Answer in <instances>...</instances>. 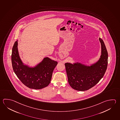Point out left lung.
<instances>
[{"instance_id": "obj_1", "label": "left lung", "mask_w": 120, "mask_h": 120, "mask_svg": "<svg viewBox=\"0 0 120 120\" xmlns=\"http://www.w3.org/2000/svg\"><path fill=\"white\" fill-rule=\"evenodd\" d=\"M101 53L99 59L90 66L77 62L65 64L69 84L76 90H88L95 86L104 76L108 64V52L104 41L99 38Z\"/></svg>"}]
</instances>
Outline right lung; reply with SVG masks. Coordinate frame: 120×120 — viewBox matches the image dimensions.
I'll return each instance as SVG.
<instances>
[{
    "mask_svg": "<svg viewBox=\"0 0 120 120\" xmlns=\"http://www.w3.org/2000/svg\"><path fill=\"white\" fill-rule=\"evenodd\" d=\"M11 61L13 70L21 82L30 89L39 90L49 84L53 71L58 62L46 57L34 68L24 65L21 60L18 50V40L12 48Z\"/></svg>",
    "mask_w": 120,
    "mask_h": 120,
    "instance_id": "1",
    "label": "right lung"
}]
</instances>
